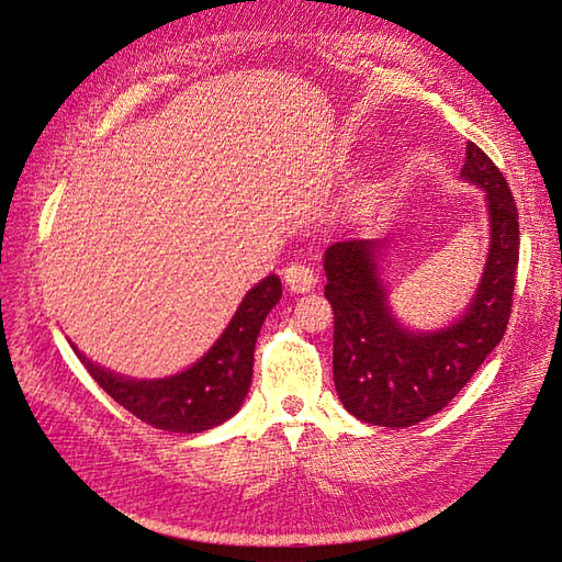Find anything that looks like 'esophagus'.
<instances>
[{
	"mask_svg": "<svg viewBox=\"0 0 562 562\" xmlns=\"http://www.w3.org/2000/svg\"><path fill=\"white\" fill-rule=\"evenodd\" d=\"M316 272L314 268L304 266V262H292V266L284 268V284L296 294H304V292H312L316 288Z\"/></svg>",
	"mask_w": 562,
	"mask_h": 562,
	"instance_id": "obj_1",
	"label": "esophagus"
}]
</instances>
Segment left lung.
<instances>
[{"label":"left lung","instance_id":"1","mask_svg":"<svg viewBox=\"0 0 562 562\" xmlns=\"http://www.w3.org/2000/svg\"><path fill=\"white\" fill-rule=\"evenodd\" d=\"M465 183L485 190L491 248L469 306L449 326L413 330L393 314L379 258L386 241H338L326 248V300L336 314L333 381L357 420L411 427L439 413L479 372L505 336L519 262V214L505 176L469 142Z\"/></svg>","mask_w":562,"mask_h":562}]
</instances>
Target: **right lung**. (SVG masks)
Instances as JSON below:
<instances>
[{"label":"right lung","mask_w":562,"mask_h":562,"mask_svg":"<svg viewBox=\"0 0 562 562\" xmlns=\"http://www.w3.org/2000/svg\"><path fill=\"white\" fill-rule=\"evenodd\" d=\"M282 282L268 274L250 288L217 342L183 372L164 379H133L91 362L77 350L93 381L125 411L166 432H205L238 413L254 379V352L262 321L280 302Z\"/></svg>","instance_id":"right-lung-1"}]
</instances>
